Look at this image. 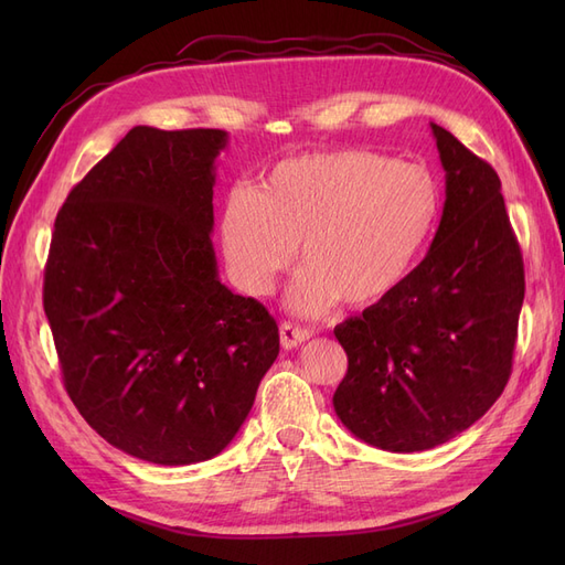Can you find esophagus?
I'll return each mask as SVG.
<instances>
[{"instance_id": "1", "label": "esophagus", "mask_w": 565, "mask_h": 565, "mask_svg": "<svg viewBox=\"0 0 565 565\" xmlns=\"http://www.w3.org/2000/svg\"><path fill=\"white\" fill-rule=\"evenodd\" d=\"M313 332L306 330V328H299V324H292V322H282L280 324V344L282 349H297L301 347L306 339H311Z\"/></svg>"}]
</instances>
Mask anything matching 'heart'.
<instances>
[{"label": "heart", "instance_id": "1", "mask_svg": "<svg viewBox=\"0 0 565 565\" xmlns=\"http://www.w3.org/2000/svg\"><path fill=\"white\" fill-rule=\"evenodd\" d=\"M440 210L438 181L422 164L361 148L306 152L273 167L254 195H228L221 247L247 295H270L299 245L289 309L313 318L339 299L367 309L407 280Z\"/></svg>", "mask_w": 565, "mask_h": 565}]
</instances>
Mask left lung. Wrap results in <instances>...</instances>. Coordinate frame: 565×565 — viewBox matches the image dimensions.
Segmentation results:
<instances>
[{
    "label": "left lung",
    "instance_id": "obj_1",
    "mask_svg": "<svg viewBox=\"0 0 565 565\" xmlns=\"http://www.w3.org/2000/svg\"><path fill=\"white\" fill-rule=\"evenodd\" d=\"M431 131L446 169L431 249L396 292L334 328L349 355L334 413L388 452L431 450L488 413L509 382L525 295L498 172Z\"/></svg>",
    "mask_w": 565,
    "mask_h": 565
}]
</instances>
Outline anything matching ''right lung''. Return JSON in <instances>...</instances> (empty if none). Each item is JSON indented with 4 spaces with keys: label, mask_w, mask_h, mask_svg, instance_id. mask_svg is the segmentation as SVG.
<instances>
[{
    "label": "right lung",
    "mask_w": 565,
    "mask_h": 565,
    "mask_svg": "<svg viewBox=\"0 0 565 565\" xmlns=\"http://www.w3.org/2000/svg\"><path fill=\"white\" fill-rule=\"evenodd\" d=\"M221 129L134 127L58 210L44 313L67 396L110 446L216 457L280 351L266 306L221 285L210 241Z\"/></svg>",
    "instance_id": "right-lung-1"
}]
</instances>
